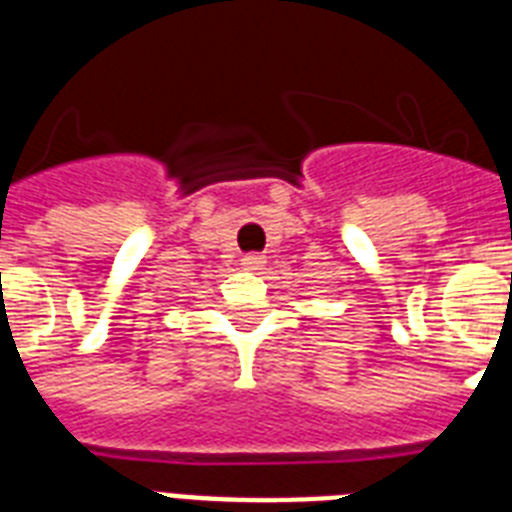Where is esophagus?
Segmentation results:
<instances>
[{
	"mask_svg": "<svg viewBox=\"0 0 512 512\" xmlns=\"http://www.w3.org/2000/svg\"><path fill=\"white\" fill-rule=\"evenodd\" d=\"M263 260H265L263 255H244L242 265L247 270H255V268H260V265H263Z\"/></svg>",
	"mask_w": 512,
	"mask_h": 512,
	"instance_id": "34e87169",
	"label": "esophagus"
}]
</instances>
